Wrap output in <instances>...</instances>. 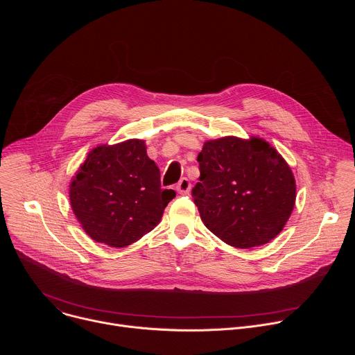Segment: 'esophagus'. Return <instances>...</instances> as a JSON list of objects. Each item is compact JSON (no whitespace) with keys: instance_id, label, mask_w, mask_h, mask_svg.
<instances>
[{"instance_id":"esophagus-1","label":"esophagus","mask_w":355,"mask_h":355,"mask_svg":"<svg viewBox=\"0 0 355 355\" xmlns=\"http://www.w3.org/2000/svg\"><path fill=\"white\" fill-rule=\"evenodd\" d=\"M175 188H177L178 193L185 195V193H188L191 191V182H189L188 178H182V180H180V182L177 184Z\"/></svg>"}]
</instances>
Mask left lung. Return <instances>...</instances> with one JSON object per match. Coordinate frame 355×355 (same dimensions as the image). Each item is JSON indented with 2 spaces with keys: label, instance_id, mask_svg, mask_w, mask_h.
<instances>
[{
  "label": "left lung",
  "instance_id": "1",
  "mask_svg": "<svg viewBox=\"0 0 355 355\" xmlns=\"http://www.w3.org/2000/svg\"><path fill=\"white\" fill-rule=\"evenodd\" d=\"M199 182L192 189L205 226L237 248L275 239L295 207L291 167L260 137L226 136L204 143L198 155Z\"/></svg>",
  "mask_w": 355,
  "mask_h": 355
}]
</instances>
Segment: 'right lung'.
<instances>
[{"label":"right lung","mask_w":355,"mask_h":355,"mask_svg":"<svg viewBox=\"0 0 355 355\" xmlns=\"http://www.w3.org/2000/svg\"><path fill=\"white\" fill-rule=\"evenodd\" d=\"M174 196L162 188L160 170L139 139L92 148L70 184L81 227L110 247H126L153 230Z\"/></svg>","instance_id":"right-lung-1"}]
</instances>
